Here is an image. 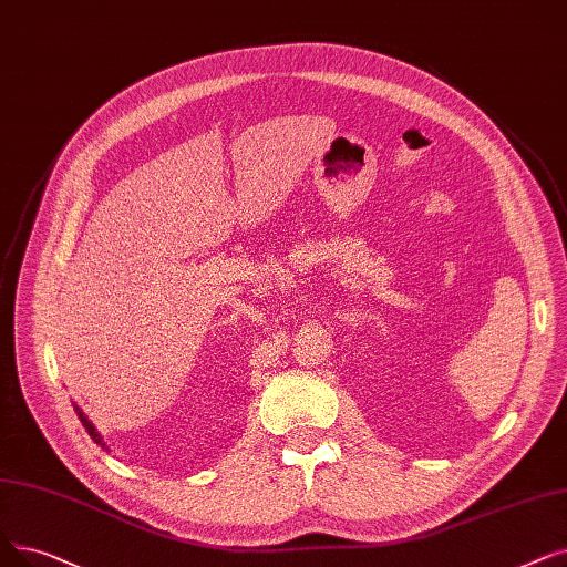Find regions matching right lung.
Listing matches in <instances>:
<instances>
[{"label":"right lung","mask_w":567,"mask_h":567,"mask_svg":"<svg viewBox=\"0 0 567 567\" xmlns=\"http://www.w3.org/2000/svg\"><path fill=\"white\" fill-rule=\"evenodd\" d=\"M73 410H76V414H79V420H81L83 429H85V431L90 433V437H92V440L96 442V445H102V447H106V445H104V440H102V435H100V433H96V429L92 426V422L87 420V416H85V412H83V410H81V408H79L76 403H73Z\"/></svg>","instance_id":"right-lung-1"}]
</instances>
